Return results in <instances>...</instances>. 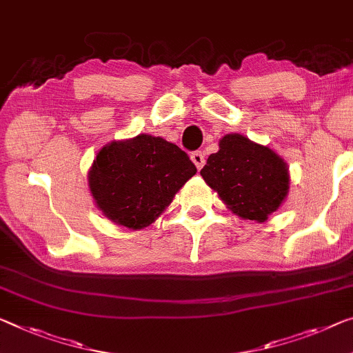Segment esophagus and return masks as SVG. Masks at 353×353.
Wrapping results in <instances>:
<instances>
[{
	"instance_id": "esophagus-1",
	"label": "esophagus",
	"mask_w": 353,
	"mask_h": 353,
	"mask_svg": "<svg viewBox=\"0 0 353 353\" xmlns=\"http://www.w3.org/2000/svg\"><path fill=\"white\" fill-rule=\"evenodd\" d=\"M191 159H192V162L199 170L202 169L203 164H205V156H203L202 151H194V153L191 154Z\"/></svg>"
}]
</instances>
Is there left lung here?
<instances>
[{"mask_svg": "<svg viewBox=\"0 0 353 353\" xmlns=\"http://www.w3.org/2000/svg\"><path fill=\"white\" fill-rule=\"evenodd\" d=\"M233 214L265 222L284 203L290 189L287 162L270 148L241 134H225L218 153L208 156L200 170Z\"/></svg>", "mask_w": 353, "mask_h": 353, "instance_id": "1", "label": "left lung"}]
</instances>
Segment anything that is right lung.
Segmentation results:
<instances>
[{"mask_svg":"<svg viewBox=\"0 0 353 353\" xmlns=\"http://www.w3.org/2000/svg\"><path fill=\"white\" fill-rule=\"evenodd\" d=\"M197 169L175 143L150 134L113 140L97 151L88 170L96 207L107 219L142 230L169 208Z\"/></svg>","mask_w":353,"mask_h":353,"instance_id":"obj_1","label":"right lung"}]
</instances>
